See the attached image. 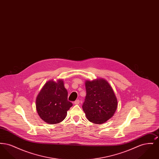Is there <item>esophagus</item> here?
<instances>
[{"mask_svg": "<svg viewBox=\"0 0 159 159\" xmlns=\"http://www.w3.org/2000/svg\"><path fill=\"white\" fill-rule=\"evenodd\" d=\"M79 103H80V101H79V99H77V100H76V101L74 102V104H76V105H78Z\"/></svg>", "mask_w": 159, "mask_h": 159, "instance_id": "34e87169", "label": "esophagus"}]
</instances>
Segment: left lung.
Returning <instances> with one entry per match:
<instances>
[{
    "instance_id": "obj_1",
    "label": "left lung",
    "mask_w": 159,
    "mask_h": 159,
    "mask_svg": "<svg viewBox=\"0 0 159 159\" xmlns=\"http://www.w3.org/2000/svg\"><path fill=\"white\" fill-rule=\"evenodd\" d=\"M86 95L82 108L87 119L102 124L113 116L117 99L112 87L103 78L85 81Z\"/></svg>"
}]
</instances>
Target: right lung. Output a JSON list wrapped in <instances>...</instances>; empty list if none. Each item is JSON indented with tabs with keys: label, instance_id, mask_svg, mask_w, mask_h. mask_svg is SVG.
I'll return each instance as SVG.
<instances>
[{
	"label": "right lung",
	"instance_id": "right-lung-1",
	"mask_svg": "<svg viewBox=\"0 0 159 159\" xmlns=\"http://www.w3.org/2000/svg\"><path fill=\"white\" fill-rule=\"evenodd\" d=\"M68 92L64 81L58 79L48 81L38 93L36 108L43 121L51 125L59 123L67 116V111L73 104L67 99Z\"/></svg>",
	"mask_w": 159,
	"mask_h": 159
}]
</instances>
